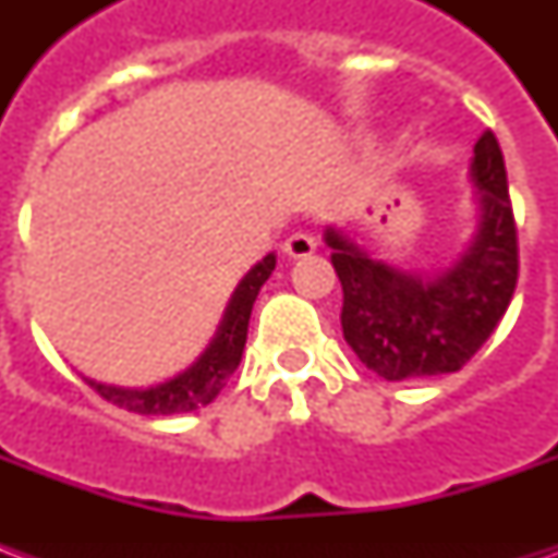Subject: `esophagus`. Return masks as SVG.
I'll use <instances>...</instances> for the list:
<instances>
[{
    "mask_svg": "<svg viewBox=\"0 0 558 558\" xmlns=\"http://www.w3.org/2000/svg\"><path fill=\"white\" fill-rule=\"evenodd\" d=\"M314 251H316V235H314V232H292L290 239L283 242V254L292 256V259L311 256Z\"/></svg>",
    "mask_w": 558,
    "mask_h": 558,
    "instance_id": "1",
    "label": "esophagus"
}]
</instances>
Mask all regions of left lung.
I'll use <instances>...</instances> for the list:
<instances>
[{
    "mask_svg": "<svg viewBox=\"0 0 558 558\" xmlns=\"http://www.w3.org/2000/svg\"><path fill=\"white\" fill-rule=\"evenodd\" d=\"M475 232L439 271H403L328 227L331 266L343 287L340 326L352 352L383 379L454 374L481 350L517 287V227L502 148L484 131L469 163Z\"/></svg>",
    "mask_w": 558,
    "mask_h": 558,
    "instance_id": "8db88e82",
    "label": "left lung"
}]
</instances>
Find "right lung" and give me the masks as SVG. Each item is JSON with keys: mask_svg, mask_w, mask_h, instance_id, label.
<instances>
[{"mask_svg": "<svg viewBox=\"0 0 558 558\" xmlns=\"http://www.w3.org/2000/svg\"><path fill=\"white\" fill-rule=\"evenodd\" d=\"M275 254L263 256L230 295L227 311L220 316V326L215 338L208 340L206 352L196 359L187 371L172 376L160 386L148 388H122V386H104L95 379H86L104 400H110L113 407L137 415H175V412H191L206 407L218 398L220 388L227 386V379L235 374V367L242 362L244 340H247V323H251V311L263 283L268 275L275 271Z\"/></svg>", "mask_w": 558, "mask_h": 558, "instance_id": "right-lung-1", "label": "right lung"}]
</instances>
